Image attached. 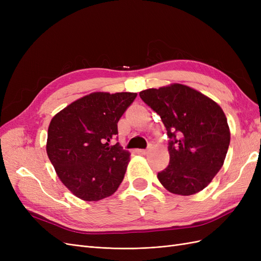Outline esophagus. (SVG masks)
Segmentation results:
<instances>
[{
	"label": "esophagus",
	"mask_w": 261,
	"mask_h": 261,
	"mask_svg": "<svg viewBox=\"0 0 261 261\" xmlns=\"http://www.w3.org/2000/svg\"><path fill=\"white\" fill-rule=\"evenodd\" d=\"M138 152L141 154H147L148 153V149H139Z\"/></svg>",
	"instance_id": "34e87169"
}]
</instances>
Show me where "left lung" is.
<instances>
[{"label":"left lung","mask_w":261,"mask_h":261,"mask_svg":"<svg viewBox=\"0 0 261 261\" xmlns=\"http://www.w3.org/2000/svg\"><path fill=\"white\" fill-rule=\"evenodd\" d=\"M168 130L170 163L158 178L170 193L189 196L222 168L231 134L221 107L191 87L172 84L139 92Z\"/></svg>","instance_id":"1"}]
</instances>
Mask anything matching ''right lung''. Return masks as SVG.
<instances>
[{
    "label": "right lung",
    "mask_w": 261,
    "mask_h": 261,
    "mask_svg": "<svg viewBox=\"0 0 261 261\" xmlns=\"http://www.w3.org/2000/svg\"><path fill=\"white\" fill-rule=\"evenodd\" d=\"M136 97L135 92H92L53 116L46 153L62 183L78 198L101 200L122 183L129 152L110 140Z\"/></svg>",
    "instance_id": "add662e5"
}]
</instances>
